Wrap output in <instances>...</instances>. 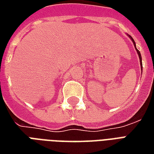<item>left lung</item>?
<instances>
[{
    "instance_id": "8db88e82",
    "label": "left lung",
    "mask_w": 154,
    "mask_h": 154,
    "mask_svg": "<svg viewBox=\"0 0 154 154\" xmlns=\"http://www.w3.org/2000/svg\"><path fill=\"white\" fill-rule=\"evenodd\" d=\"M128 36H129V38L132 40L133 44H134V48H135L136 51H137V54H138V55H139V62H140V66H141V71H143V64H142V57H141V54H140V52H139L138 49H137V48H136V44H135V42H134V40L133 39V38L130 36L129 35H127Z\"/></svg>"
}]
</instances>
